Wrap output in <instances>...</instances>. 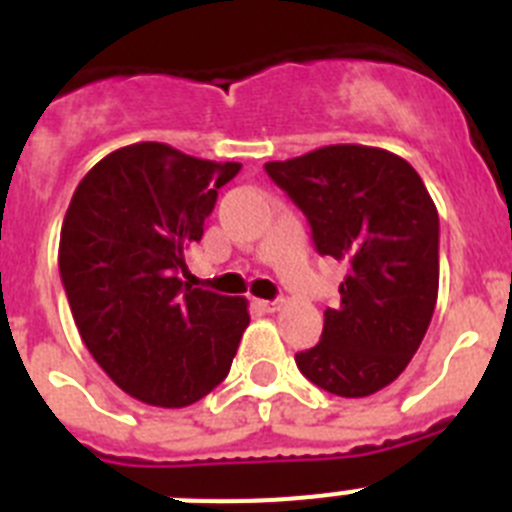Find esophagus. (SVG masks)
Instances as JSON below:
<instances>
[{
    "label": "esophagus",
    "instance_id": "34e87169",
    "mask_svg": "<svg viewBox=\"0 0 512 512\" xmlns=\"http://www.w3.org/2000/svg\"><path fill=\"white\" fill-rule=\"evenodd\" d=\"M256 305H259L264 312H277V310H282L284 302L282 300H256Z\"/></svg>",
    "mask_w": 512,
    "mask_h": 512
}]
</instances>
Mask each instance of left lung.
I'll return each instance as SVG.
<instances>
[{"mask_svg":"<svg viewBox=\"0 0 512 512\" xmlns=\"http://www.w3.org/2000/svg\"><path fill=\"white\" fill-rule=\"evenodd\" d=\"M307 217L320 256L346 261L341 305L297 369L338 397L395 382L431 325L438 297V212L418 171L372 146H325L264 166Z\"/></svg>","mask_w":512,"mask_h":512,"instance_id":"obj_1","label":"left lung"}]
</instances>
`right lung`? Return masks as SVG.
<instances>
[{
  "label": "right lung",
  "mask_w": 512,
  "mask_h": 512,
  "mask_svg": "<svg viewBox=\"0 0 512 512\" xmlns=\"http://www.w3.org/2000/svg\"><path fill=\"white\" fill-rule=\"evenodd\" d=\"M241 171L166 143L104 156L63 217L58 269L71 315L120 390L156 408H187L230 372L248 302L179 279L205 233L217 189Z\"/></svg>",
  "instance_id": "obj_1"
}]
</instances>
